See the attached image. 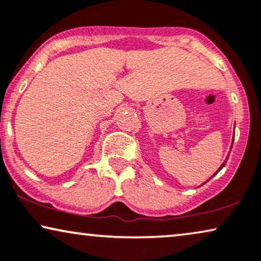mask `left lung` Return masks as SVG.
I'll return each mask as SVG.
<instances>
[{
	"mask_svg": "<svg viewBox=\"0 0 261 261\" xmlns=\"http://www.w3.org/2000/svg\"><path fill=\"white\" fill-rule=\"evenodd\" d=\"M232 141H234V140H232ZM224 165H225V161H224L223 163H222V165H221V167H220V168H218V171H217L216 173H218V172H220V171H221V169H222V168H223V167H224ZM216 173H215V174H216ZM211 178H213V176H211ZM204 184H205V182H204ZM201 185H203V184H201Z\"/></svg>",
	"mask_w": 261,
	"mask_h": 261,
	"instance_id": "left-lung-1",
	"label": "left lung"
}]
</instances>
